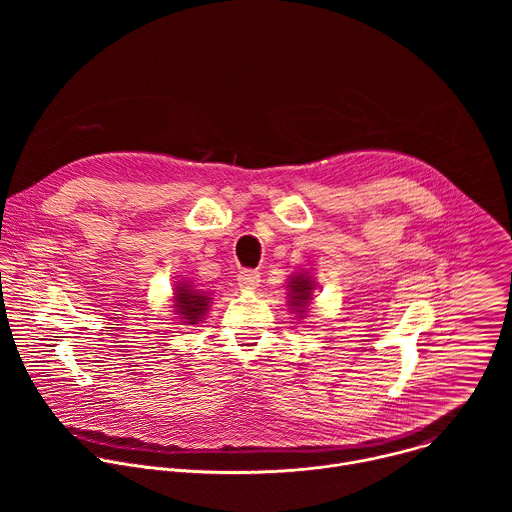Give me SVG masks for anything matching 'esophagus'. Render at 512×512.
<instances>
[{
  "mask_svg": "<svg viewBox=\"0 0 512 512\" xmlns=\"http://www.w3.org/2000/svg\"><path fill=\"white\" fill-rule=\"evenodd\" d=\"M237 281L245 289H255L259 285V281H261V273L255 271V269H243V271H239Z\"/></svg>",
  "mask_w": 512,
  "mask_h": 512,
  "instance_id": "34e87169",
  "label": "esophagus"
}]
</instances>
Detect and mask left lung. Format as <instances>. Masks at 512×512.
Listing matches in <instances>:
<instances>
[{
	"instance_id": "1",
	"label": "left lung",
	"mask_w": 512,
	"mask_h": 512,
	"mask_svg": "<svg viewBox=\"0 0 512 512\" xmlns=\"http://www.w3.org/2000/svg\"><path fill=\"white\" fill-rule=\"evenodd\" d=\"M312 289H314V281L308 275H296L289 281L291 306H294V310H298L300 314L306 310V304L312 300Z\"/></svg>"
}]
</instances>
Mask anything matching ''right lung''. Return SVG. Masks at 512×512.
Listing matches in <instances>:
<instances>
[{
  "label": "right lung",
  "instance_id": "obj_1",
  "mask_svg": "<svg viewBox=\"0 0 512 512\" xmlns=\"http://www.w3.org/2000/svg\"><path fill=\"white\" fill-rule=\"evenodd\" d=\"M176 308L182 316V320H186V324H196L202 320V316L208 310L210 298H206L200 289H192V285L182 283L176 289Z\"/></svg>",
  "mask_w": 512,
  "mask_h": 512
}]
</instances>
